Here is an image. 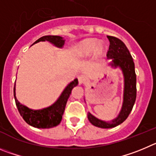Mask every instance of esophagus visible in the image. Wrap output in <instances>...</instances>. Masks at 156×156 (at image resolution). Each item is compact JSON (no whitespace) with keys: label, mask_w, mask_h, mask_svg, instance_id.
<instances>
[{"label":"esophagus","mask_w":156,"mask_h":156,"mask_svg":"<svg viewBox=\"0 0 156 156\" xmlns=\"http://www.w3.org/2000/svg\"><path fill=\"white\" fill-rule=\"evenodd\" d=\"M78 84H79V85L83 84L85 81V78L84 75H79V76L78 77Z\"/></svg>","instance_id":"esophagus-1"}]
</instances>
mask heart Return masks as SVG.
<instances>
[{"label": "heart", "instance_id": "b5f03b06", "mask_svg": "<svg viewBox=\"0 0 156 156\" xmlns=\"http://www.w3.org/2000/svg\"><path fill=\"white\" fill-rule=\"evenodd\" d=\"M75 51L78 57H88L94 52L97 56H101L105 51V47L99 45V41L96 40H85L78 43L75 47Z\"/></svg>", "mask_w": 156, "mask_h": 156}]
</instances>
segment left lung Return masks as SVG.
<instances>
[{"mask_svg": "<svg viewBox=\"0 0 156 156\" xmlns=\"http://www.w3.org/2000/svg\"><path fill=\"white\" fill-rule=\"evenodd\" d=\"M107 38L109 41V47L106 56L108 59H113L109 65L115 68L119 67L122 70L124 78L123 101L119 115L110 122L99 120L88 112V119L90 123L101 128H112L123 123L132 110L137 95L134 63L128 49L118 38L110 36H107Z\"/></svg>", "mask_w": 156, "mask_h": 156, "instance_id": "8db88e82", "label": "left lung"}]
</instances>
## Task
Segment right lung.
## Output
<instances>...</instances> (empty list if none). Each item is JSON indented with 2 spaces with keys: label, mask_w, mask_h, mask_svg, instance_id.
<instances>
[{
  "label": "right lung",
  "mask_w": 156,
  "mask_h": 156,
  "mask_svg": "<svg viewBox=\"0 0 156 156\" xmlns=\"http://www.w3.org/2000/svg\"><path fill=\"white\" fill-rule=\"evenodd\" d=\"M40 41H49L50 43L55 45L56 47H62L65 40H63L61 36H45L36 40L33 44ZM78 79L75 78L64 88L61 96L54 104L49 107L42 109H36V110L29 109L27 106L21 104L18 101L15 96V85L14 97L15 99V104L20 115L28 124L34 127H37V128H51V127H56L61 123L66 104L71 93V90L74 87L78 85Z\"/></svg>",
  "instance_id": "obj_1"
}]
</instances>
